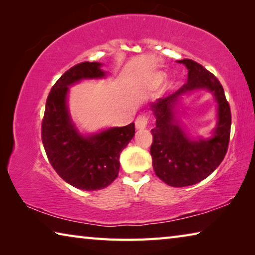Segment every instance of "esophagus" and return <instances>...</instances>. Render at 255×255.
Listing matches in <instances>:
<instances>
[{"mask_svg": "<svg viewBox=\"0 0 255 255\" xmlns=\"http://www.w3.org/2000/svg\"><path fill=\"white\" fill-rule=\"evenodd\" d=\"M135 125H136V128L137 129H144L147 127L148 125V117L146 115H140L138 116L136 122H135Z\"/></svg>", "mask_w": 255, "mask_h": 255, "instance_id": "esophagus-1", "label": "esophagus"}]
</instances>
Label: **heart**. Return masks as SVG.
Segmentation results:
<instances>
[{"mask_svg": "<svg viewBox=\"0 0 255 255\" xmlns=\"http://www.w3.org/2000/svg\"><path fill=\"white\" fill-rule=\"evenodd\" d=\"M164 77H165V74H164V73H162V72L156 73V74H154L153 79H152V84L158 85L164 80Z\"/></svg>", "mask_w": 255, "mask_h": 255, "instance_id": "b5f03b06", "label": "heart"}]
</instances>
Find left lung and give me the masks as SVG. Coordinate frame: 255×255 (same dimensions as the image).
Here are the masks:
<instances>
[{
    "label": "left lung",
    "instance_id": "left-lung-1",
    "mask_svg": "<svg viewBox=\"0 0 255 255\" xmlns=\"http://www.w3.org/2000/svg\"><path fill=\"white\" fill-rule=\"evenodd\" d=\"M178 62L187 66L188 82L173 94L150 105L156 118L150 155L155 174L171 187L180 188L200 182L222 163L230 143L232 115L221 82L213 73L192 59ZM198 88H207L214 94L219 123L213 137L192 141L175 119V107L181 95Z\"/></svg>",
    "mask_w": 255,
    "mask_h": 255
}]
</instances>
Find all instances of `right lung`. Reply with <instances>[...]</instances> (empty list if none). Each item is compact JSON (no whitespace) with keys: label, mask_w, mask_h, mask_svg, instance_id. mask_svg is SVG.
I'll return each mask as SVG.
<instances>
[{"label":"right lung","mask_w":255,"mask_h":255,"mask_svg":"<svg viewBox=\"0 0 255 255\" xmlns=\"http://www.w3.org/2000/svg\"><path fill=\"white\" fill-rule=\"evenodd\" d=\"M106 75L101 63L83 62L71 67L51 88L41 124V139L57 174L77 189L94 191L111 184L119 173V156L135 135V124L81 135L67 110L68 86L83 79Z\"/></svg>","instance_id":"obj_1"}]
</instances>
